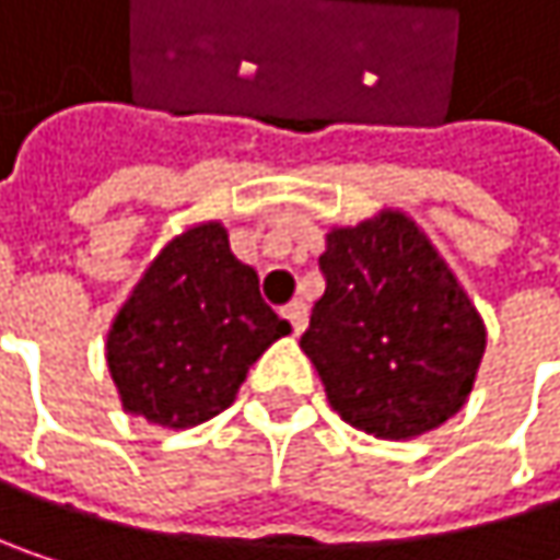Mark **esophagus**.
Segmentation results:
<instances>
[{
  "mask_svg": "<svg viewBox=\"0 0 560 560\" xmlns=\"http://www.w3.org/2000/svg\"><path fill=\"white\" fill-rule=\"evenodd\" d=\"M281 317L291 324V330H294V334H301V330H304V324H307V307H304V301H291V304H284V307H281Z\"/></svg>",
  "mask_w": 560,
  "mask_h": 560,
  "instance_id": "esophagus-1",
  "label": "esophagus"
}]
</instances>
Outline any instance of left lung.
Segmentation results:
<instances>
[{"instance_id": "1", "label": "left lung", "mask_w": 560, "mask_h": 560, "mask_svg": "<svg viewBox=\"0 0 560 560\" xmlns=\"http://www.w3.org/2000/svg\"><path fill=\"white\" fill-rule=\"evenodd\" d=\"M324 294L301 350L330 408L401 441L457 415L474 389L487 327L431 240L395 210L327 233Z\"/></svg>"}]
</instances>
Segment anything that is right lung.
I'll return each instance as SVG.
<instances>
[{"label":"right lung","mask_w":560,"mask_h":560,"mask_svg":"<svg viewBox=\"0 0 560 560\" xmlns=\"http://www.w3.org/2000/svg\"><path fill=\"white\" fill-rule=\"evenodd\" d=\"M291 324L262 301L256 269L220 223L174 236L119 307L106 363L122 408L162 428H194L233 405L249 366Z\"/></svg>","instance_id":"add662e5"}]
</instances>
